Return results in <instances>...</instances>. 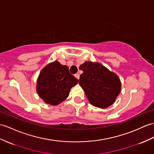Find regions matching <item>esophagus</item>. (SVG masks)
<instances>
[{
  "label": "esophagus",
  "mask_w": 154,
  "mask_h": 154,
  "mask_svg": "<svg viewBox=\"0 0 154 154\" xmlns=\"http://www.w3.org/2000/svg\"><path fill=\"white\" fill-rule=\"evenodd\" d=\"M74 76H75V77H76V78H77V79L79 80V78H80V74H78V73L75 74Z\"/></svg>",
  "instance_id": "esophagus-1"
}]
</instances>
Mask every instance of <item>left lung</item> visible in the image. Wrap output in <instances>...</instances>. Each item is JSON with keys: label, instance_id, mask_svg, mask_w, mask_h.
<instances>
[{"label": "left lung", "instance_id": "1", "mask_svg": "<svg viewBox=\"0 0 154 154\" xmlns=\"http://www.w3.org/2000/svg\"><path fill=\"white\" fill-rule=\"evenodd\" d=\"M79 68L83 70L79 84L89 102L100 108L112 105L121 91V82L117 75L99 63L85 61Z\"/></svg>", "mask_w": 154, "mask_h": 154}]
</instances>
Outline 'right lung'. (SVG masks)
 <instances>
[{"mask_svg": "<svg viewBox=\"0 0 154 154\" xmlns=\"http://www.w3.org/2000/svg\"><path fill=\"white\" fill-rule=\"evenodd\" d=\"M78 83V80L69 72L68 66L54 61L41 70L36 91L45 103L55 106L65 100L70 89Z\"/></svg>", "mask_w": 154, "mask_h": 154, "instance_id": "add662e5", "label": "right lung"}]
</instances>
